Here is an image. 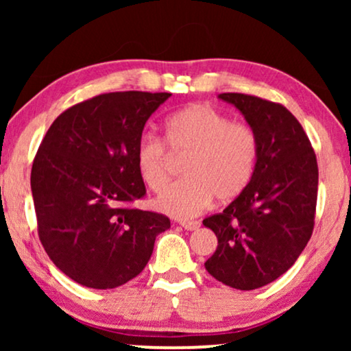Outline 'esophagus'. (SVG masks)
Masks as SVG:
<instances>
[{"label":"esophagus","instance_id":"obj_1","mask_svg":"<svg viewBox=\"0 0 351 351\" xmlns=\"http://www.w3.org/2000/svg\"><path fill=\"white\" fill-rule=\"evenodd\" d=\"M182 227L185 230H190V232H193V230H198L201 227V223L198 220H184V222H180Z\"/></svg>","mask_w":351,"mask_h":351}]
</instances>
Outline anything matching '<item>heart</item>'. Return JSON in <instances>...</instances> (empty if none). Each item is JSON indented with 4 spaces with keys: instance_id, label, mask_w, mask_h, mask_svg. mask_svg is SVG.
<instances>
[{
    "instance_id": "1",
    "label": "heart",
    "mask_w": 351,
    "mask_h": 351,
    "mask_svg": "<svg viewBox=\"0 0 351 351\" xmlns=\"http://www.w3.org/2000/svg\"><path fill=\"white\" fill-rule=\"evenodd\" d=\"M171 151L185 156L182 177L160 198L156 208L177 219H190L215 198L228 203L251 184L258 158V137L251 124L233 121L209 104H193L167 117L165 141L143 134L136 147L138 176L160 193L171 179Z\"/></svg>"
}]
</instances>
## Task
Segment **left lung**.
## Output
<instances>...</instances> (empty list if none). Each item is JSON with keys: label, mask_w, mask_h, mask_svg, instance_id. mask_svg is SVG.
I'll use <instances>...</instances> for the list:
<instances>
[{"label": "left lung", "mask_w": 351, "mask_h": 351, "mask_svg": "<svg viewBox=\"0 0 351 351\" xmlns=\"http://www.w3.org/2000/svg\"><path fill=\"white\" fill-rule=\"evenodd\" d=\"M219 97L254 128L258 158L247 189L223 213L203 220L219 241L204 267L234 289H258L294 265L313 233L318 162L308 136L285 105L239 93Z\"/></svg>", "instance_id": "left-lung-1"}]
</instances>
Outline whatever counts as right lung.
Here are the masks:
<instances>
[{
    "mask_svg": "<svg viewBox=\"0 0 351 351\" xmlns=\"http://www.w3.org/2000/svg\"><path fill=\"white\" fill-rule=\"evenodd\" d=\"M169 93L95 95L54 119L32 166L38 237L54 265L93 289H113L150 261L171 227L165 214L141 210L145 196L136 147L147 119Z\"/></svg>",
    "mask_w": 351,
    "mask_h": 351,
    "instance_id": "add662e5",
    "label": "right lung"
}]
</instances>
